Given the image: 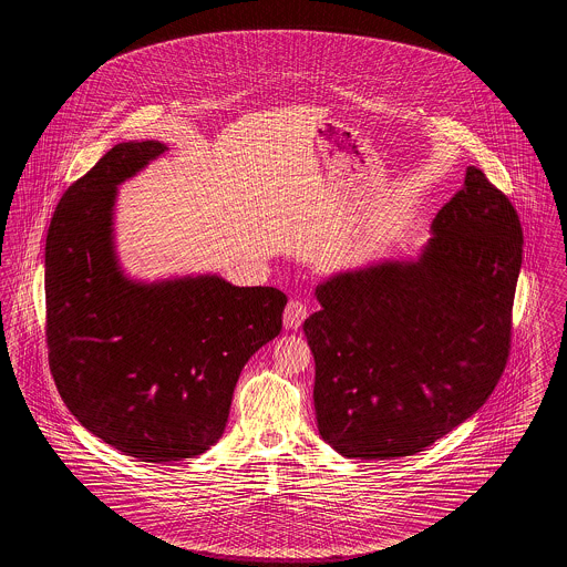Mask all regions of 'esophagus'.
<instances>
[{
    "mask_svg": "<svg viewBox=\"0 0 567 567\" xmlns=\"http://www.w3.org/2000/svg\"><path fill=\"white\" fill-rule=\"evenodd\" d=\"M308 317V308L306 303H301L299 299H291L285 308V315H282V323L287 329H299L303 321Z\"/></svg>",
    "mask_w": 567,
    "mask_h": 567,
    "instance_id": "esophagus-1",
    "label": "esophagus"
}]
</instances>
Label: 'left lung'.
<instances>
[{"label": "left lung", "mask_w": 567, "mask_h": 567, "mask_svg": "<svg viewBox=\"0 0 567 567\" xmlns=\"http://www.w3.org/2000/svg\"><path fill=\"white\" fill-rule=\"evenodd\" d=\"M523 229L470 165L414 259L336 271L303 333L319 433L349 458L421 453L493 393L511 351Z\"/></svg>", "instance_id": "obj_1"}]
</instances>
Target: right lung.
<instances>
[{
    "instance_id": "obj_1",
    "label": "right lung",
    "mask_w": 567,
    "mask_h": 567,
    "mask_svg": "<svg viewBox=\"0 0 567 567\" xmlns=\"http://www.w3.org/2000/svg\"><path fill=\"white\" fill-rule=\"evenodd\" d=\"M121 142L63 193L44 255L49 363L84 430L130 457L206 453L225 432L246 361L282 329L287 296L218 274L135 280L114 243L118 185L159 159Z\"/></svg>"
}]
</instances>
